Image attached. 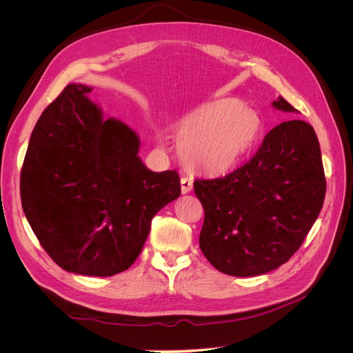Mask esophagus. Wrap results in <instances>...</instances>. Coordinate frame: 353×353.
Returning <instances> with one entry per match:
<instances>
[{
    "instance_id": "obj_1",
    "label": "esophagus",
    "mask_w": 353,
    "mask_h": 353,
    "mask_svg": "<svg viewBox=\"0 0 353 353\" xmlns=\"http://www.w3.org/2000/svg\"><path fill=\"white\" fill-rule=\"evenodd\" d=\"M191 190H193V179L187 178V176L181 178V193L187 194V193H190Z\"/></svg>"
}]
</instances>
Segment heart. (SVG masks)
Wrapping results in <instances>:
<instances>
[{"label":"heart","instance_id":"1","mask_svg":"<svg viewBox=\"0 0 353 353\" xmlns=\"http://www.w3.org/2000/svg\"><path fill=\"white\" fill-rule=\"evenodd\" d=\"M262 132L259 113L237 99L203 103L179 121L175 138L187 168L206 175L230 172Z\"/></svg>","mask_w":353,"mask_h":353}]
</instances>
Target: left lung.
<instances>
[{
  "label": "left lung",
  "instance_id": "left-lung-1",
  "mask_svg": "<svg viewBox=\"0 0 353 353\" xmlns=\"http://www.w3.org/2000/svg\"><path fill=\"white\" fill-rule=\"evenodd\" d=\"M272 108L297 113L283 97ZM205 209L199 244L227 275L256 276L280 268L301 248L325 197L314 128L292 119L266 134L248 163L230 175L194 181Z\"/></svg>",
  "mask_w": 353,
  "mask_h": 353
}]
</instances>
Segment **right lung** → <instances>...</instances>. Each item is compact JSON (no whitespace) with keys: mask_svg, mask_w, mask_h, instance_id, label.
Returning <instances> with one entry per match:
<instances>
[{"mask_svg":"<svg viewBox=\"0 0 353 353\" xmlns=\"http://www.w3.org/2000/svg\"><path fill=\"white\" fill-rule=\"evenodd\" d=\"M91 87L70 83L42 112L20 175L22 208L44 250L63 270L90 276L126 271L152 219L181 194L175 170L153 172L140 137L103 112Z\"/></svg>","mask_w":353,"mask_h":353,"instance_id":"right-lung-1","label":"right lung"}]
</instances>
